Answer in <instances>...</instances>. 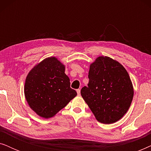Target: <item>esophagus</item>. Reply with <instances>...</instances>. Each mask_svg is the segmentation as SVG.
Here are the masks:
<instances>
[{
	"instance_id": "34e87169",
	"label": "esophagus",
	"mask_w": 151,
	"mask_h": 151,
	"mask_svg": "<svg viewBox=\"0 0 151 151\" xmlns=\"http://www.w3.org/2000/svg\"><path fill=\"white\" fill-rule=\"evenodd\" d=\"M76 91H77V93H78V96H80V89L78 88V89L76 90Z\"/></svg>"
}]
</instances>
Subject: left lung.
<instances>
[{
	"label": "left lung",
	"mask_w": 151,
	"mask_h": 151,
	"mask_svg": "<svg viewBox=\"0 0 151 151\" xmlns=\"http://www.w3.org/2000/svg\"><path fill=\"white\" fill-rule=\"evenodd\" d=\"M88 86L80 93L97 120L110 124L122 118L130 108L134 89L128 72L119 62L99 56L90 65Z\"/></svg>",
	"instance_id": "1"
}]
</instances>
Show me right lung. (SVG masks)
<instances>
[{
	"mask_svg": "<svg viewBox=\"0 0 151 151\" xmlns=\"http://www.w3.org/2000/svg\"><path fill=\"white\" fill-rule=\"evenodd\" d=\"M65 71V65L53 56L36 64L27 76L24 97L30 108L40 117H54L77 96L70 87V80Z\"/></svg>",
	"mask_w": 151,
	"mask_h": 151,
	"instance_id": "1",
	"label": "right lung"
}]
</instances>
